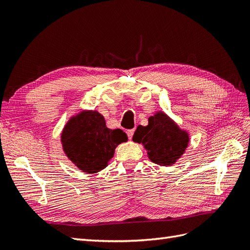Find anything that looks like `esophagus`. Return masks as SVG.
<instances>
[{
  "label": "esophagus",
  "mask_w": 250,
  "mask_h": 250,
  "mask_svg": "<svg viewBox=\"0 0 250 250\" xmlns=\"http://www.w3.org/2000/svg\"><path fill=\"white\" fill-rule=\"evenodd\" d=\"M126 134H127V137H129V139H132L133 134H134V130H127Z\"/></svg>",
  "instance_id": "obj_1"
}]
</instances>
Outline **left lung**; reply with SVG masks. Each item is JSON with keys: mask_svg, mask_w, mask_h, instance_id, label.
Here are the masks:
<instances>
[{"mask_svg": "<svg viewBox=\"0 0 250 250\" xmlns=\"http://www.w3.org/2000/svg\"><path fill=\"white\" fill-rule=\"evenodd\" d=\"M133 142L143 144L153 163L169 166L174 164L189 144L188 133L182 131L163 112L149 117V125H139Z\"/></svg>", "mask_w": 250, "mask_h": 250, "instance_id": "8db88e82", "label": "left lung"}]
</instances>
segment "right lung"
Instances as JSON below:
<instances>
[{
  "label": "right lung",
  "instance_id": "add662e5",
  "mask_svg": "<svg viewBox=\"0 0 250 250\" xmlns=\"http://www.w3.org/2000/svg\"><path fill=\"white\" fill-rule=\"evenodd\" d=\"M126 140L123 130L108 129L104 116L96 111L82 112L70 118L61 135L64 153L86 173L104 169L116 146Z\"/></svg>",
  "mask_w": 250,
  "mask_h": 250
}]
</instances>
